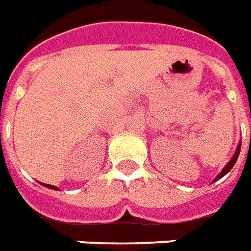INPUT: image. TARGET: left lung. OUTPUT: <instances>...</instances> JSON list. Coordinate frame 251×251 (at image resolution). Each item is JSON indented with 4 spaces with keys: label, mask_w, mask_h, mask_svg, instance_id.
<instances>
[{
    "label": "left lung",
    "mask_w": 251,
    "mask_h": 251,
    "mask_svg": "<svg viewBox=\"0 0 251 251\" xmlns=\"http://www.w3.org/2000/svg\"><path fill=\"white\" fill-rule=\"evenodd\" d=\"M239 152H241V145L238 146V149H236L235 154H234V157L231 158L230 162H228V163H227V165H226V168L223 169L222 172H220V174H219V176H218V177H216V178H215V181H216V179L222 178L223 176H226V174H227V173H228V172H230L231 169L234 168V165H235L236 159H238V155H239Z\"/></svg>",
    "instance_id": "left-lung-1"
}]
</instances>
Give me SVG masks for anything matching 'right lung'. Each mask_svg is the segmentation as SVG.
Returning a JSON list of instances; mask_svg holds the SVG:
<instances>
[{"label":"right lung","instance_id":"add662e5","mask_svg":"<svg viewBox=\"0 0 251 251\" xmlns=\"http://www.w3.org/2000/svg\"><path fill=\"white\" fill-rule=\"evenodd\" d=\"M46 186H47V188H50V189H58L56 186H52V185H46Z\"/></svg>","mask_w":251,"mask_h":251}]
</instances>
